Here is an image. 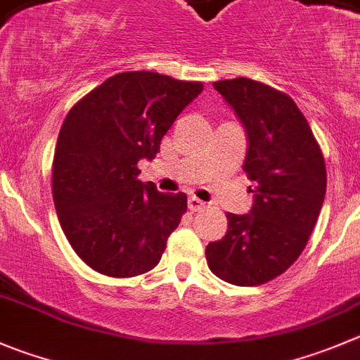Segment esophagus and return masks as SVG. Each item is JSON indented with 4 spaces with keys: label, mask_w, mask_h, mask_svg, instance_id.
Masks as SVG:
<instances>
[{
    "label": "esophagus",
    "mask_w": 360,
    "mask_h": 360,
    "mask_svg": "<svg viewBox=\"0 0 360 360\" xmlns=\"http://www.w3.org/2000/svg\"><path fill=\"white\" fill-rule=\"evenodd\" d=\"M187 207H189V210L198 212V210H201V208L207 207V203H205V201H201L200 198L189 196V200H187Z\"/></svg>",
    "instance_id": "esophagus-1"
}]
</instances>
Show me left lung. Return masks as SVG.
I'll list each match as a JSON object with an SVG mask.
<instances>
[{
  "label": "left lung",
  "instance_id": "left-lung-1",
  "mask_svg": "<svg viewBox=\"0 0 360 360\" xmlns=\"http://www.w3.org/2000/svg\"><path fill=\"white\" fill-rule=\"evenodd\" d=\"M248 132L244 171L255 182L249 214H228V231L207 245L219 279L265 285L288 270L306 248L323 205V153L293 98L269 84L237 77L214 83Z\"/></svg>",
  "mask_w": 360,
  "mask_h": 360
}]
</instances>
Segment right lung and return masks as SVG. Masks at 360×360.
I'll return each mask as SVG.
<instances>
[{"label":"right lung","mask_w":360,"mask_h":360,"mask_svg":"<svg viewBox=\"0 0 360 360\" xmlns=\"http://www.w3.org/2000/svg\"><path fill=\"white\" fill-rule=\"evenodd\" d=\"M203 91L196 81L122 72L68 111L53 160V200L81 259L109 277H134L160 262L187 212L184 193L164 194L138 178L176 116Z\"/></svg>","instance_id":"right-lung-1"}]
</instances>
